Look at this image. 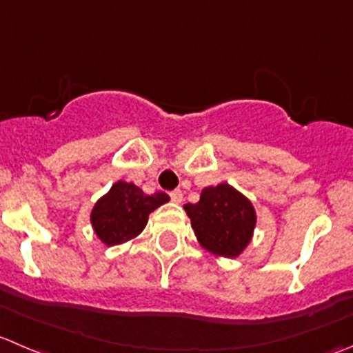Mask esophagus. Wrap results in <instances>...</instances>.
<instances>
[{"label": "esophagus", "instance_id": "obj_1", "mask_svg": "<svg viewBox=\"0 0 353 353\" xmlns=\"http://www.w3.org/2000/svg\"><path fill=\"white\" fill-rule=\"evenodd\" d=\"M170 200L174 201V203H183V191L181 190H176L170 193Z\"/></svg>", "mask_w": 353, "mask_h": 353}]
</instances>
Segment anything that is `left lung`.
<instances>
[{
    "label": "left lung",
    "instance_id": "1",
    "mask_svg": "<svg viewBox=\"0 0 353 353\" xmlns=\"http://www.w3.org/2000/svg\"><path fill=\"white\" fill-rule=\"evenodd\" d=\"M184 210L200 245L214 255L236 259L252 241L256 224L255 207L231 184L205 188L200 201L186 203Z\"/></svg>",
    "mask_w": 353,
    "mask_h": 353
}]
</instances>
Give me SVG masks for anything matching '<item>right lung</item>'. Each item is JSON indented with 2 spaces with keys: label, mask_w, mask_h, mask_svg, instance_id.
I'll return each mask as SVG.
<instances>
[{
  "label": "right lung",
  "mask_w": 353,
  "mask_h": 353,
  "mask_svg": "<svg viewBox=\"0 0 353 353\" xmlns=\"http://www.w3.org/2000/svg\"><path fill=\"white\" fill-rule=\"evenodd\" d=\"M169 200V194L160 191L145 194L136 184L117 181L91 210L94 234L105 246L131 241L146 228L150 214Z\"/></svg>",
  "instance_id": "1"
}]
</instances>
